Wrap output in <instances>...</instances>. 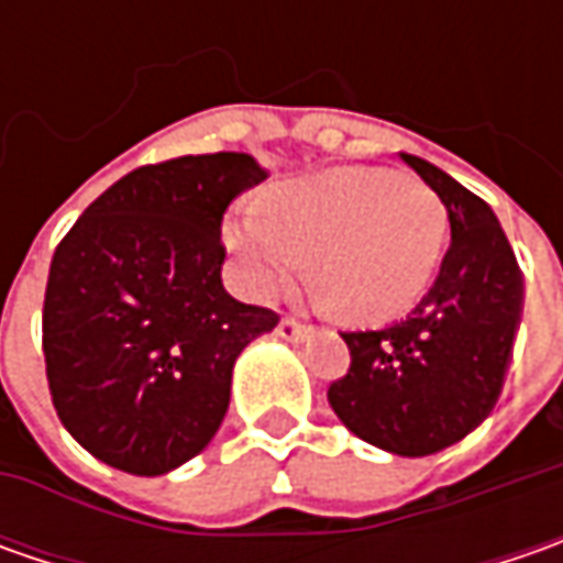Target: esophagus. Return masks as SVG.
Listing matches in <instances>:
<instances>
[{
	"label": "esophagus",
	"instance_id": "esophagus-1",
	"mask_svg": "<svg viewBox=\"0 0 563 563\" xmlns=\"http://www.w3.org/2000/svg\"><path fill=\"white\" fill-rule=\"evenodd\" d=\"M278 335L285 338V341H307L310 338V325H303V322H297V319H291V316H285L282 322H278V329H275Z\"/></svg>",
	"mask_w": 563,
	"mask_h": 563
}]
</instances>
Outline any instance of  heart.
Segmentation results:
<instances>
[{
    "label": "heart",
    "instance_id": "b5f03b06",
    "mask_svg": "<svg viewBox=\"0 0 563 563\" xmlns=\"http://www.w3.org/2000/svg\"><path fill=\"white\" fill-rule=\"evenodd\" d=\"M448 212L417 175L344 165L275 187L260 212L225 225L260 297L291 285L313 256L316 282L347 319L385 322L420 300L442 263Z\"/></svg>",
    "mask_w": 563,
    "mask_h": 563
}]
</instances>
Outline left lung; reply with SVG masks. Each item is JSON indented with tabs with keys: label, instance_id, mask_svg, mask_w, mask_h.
I'll return each instance as SVG.
<instances>
[{
	"label": "left lung",
	"instance_id": "1",
	"mask_svg": "<svg viewBox=\"0 0 563 563\" xmlns=\"http://www.w3.org/2000/svg\"><path fill=\"white\" fill-rule=\"evenodd\" d=\"M400 159L439 194L451 247L407 319L341 332L351 366L329 385V404L363 442L426 457L461 442L498 404L523 313V272L486 200L420 156Z\"/></svg>",
	"mask_w": 563,
	"mask_h": 563
}]
</instances>
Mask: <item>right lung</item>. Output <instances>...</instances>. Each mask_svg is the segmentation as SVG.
Returning a JSON list of instances; mask_svg holds the SVG:
<instances>
[{"mask_svg": "<svg viewBox=\"0 0 563 563\" xmlns=\"http://www.w3.org/2000/svg\"><path fill=\"white\" fill-rule=\"evenodd\" d=\"M263 178L247 153L141 165L55 247L43 300L49 395L102 464L163 476L219 432L234 360L278 325L222 285V216Z\"/></svg>", "mask_w": 563, "mask_h": 563, "instance_id": "1", "label": "right lung"}]
</instances>
